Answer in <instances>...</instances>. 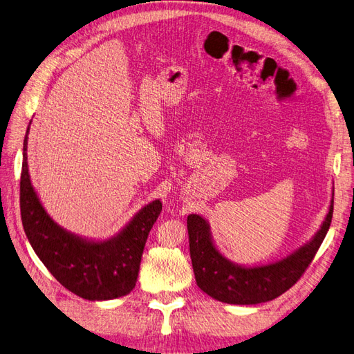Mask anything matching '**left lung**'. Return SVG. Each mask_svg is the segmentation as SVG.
Returning <instances> with one entry per match:
<instances>
[{
  "instance_id": "1",
  "label": "left lung",
  "mask_w": 354,
  "mask_h": 354,
  "mask_svg": "<svg viewBox=\"0 0 354 354\" xmlns=\"http://www.w3.org/2000/svg\"><path fill=\"white\" fill-rule=\"evenodd\" d=\"M333 212L334 191L325 219L309 241L279 260L253 266L225 257L214 244L209 222L200 214H189V254L197 285L212 299L227 304H259L279 297L310 265L329 230Z\"/></svg>"
}]
</instances>
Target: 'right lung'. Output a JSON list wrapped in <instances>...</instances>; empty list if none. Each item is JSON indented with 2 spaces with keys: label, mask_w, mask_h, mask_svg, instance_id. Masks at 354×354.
<instances>
[{
  "label": "right lung",
  "mask_w": 354,
  "mask_h": 354,
  "mask_svg": "<svg viewBox=\"0 0 354 354\" xmlns=\"http://www.w3.org/2000/svg\"><path fill=\"white\" fill-rule=\"evenodd\" d=\"M29 127L21 162L20 213L33 252L64 288L85 300H113L129 294L138 278L148 232L162 212V201L148 203L107 239L64 230L45 210L30 182L26 153Z\"/></svg>",
  "instance_id": "1"
}]
</instances>
